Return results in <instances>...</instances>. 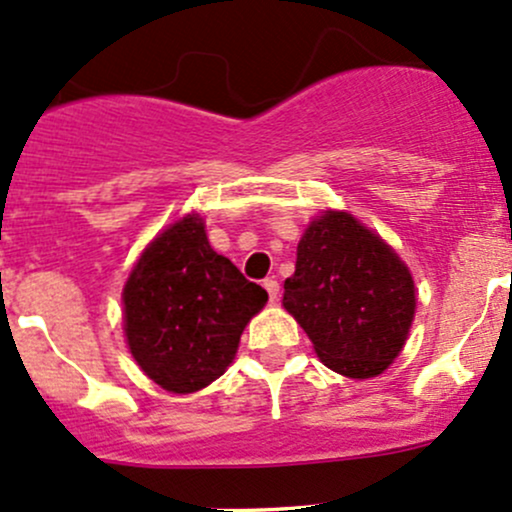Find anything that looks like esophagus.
Listing matches in <instances>:
<instances>
[{"instance_id":"obj_1","label":"esophagus","mask_w":512,"mask_h":512,"mask_svg":"<svg viewBox=\"0 0 512 512\" xmlns=\"http://www.w3.org/2000/svg\"><path fill=\"white\" fill-rule=\"evenodd\" d=\"M262 287L267 289V294H270L272 302H275V299L280 297V282H277L275 277H267V280H262Z\"/></svg>"}]
</instances>
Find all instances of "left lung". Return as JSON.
Returning a JSON list of instances; mask_svg holds the SVG:
<instances>
[{
	"label": "left lung",
	"mask_w": 512,
	"mask_h": 512,
	"mask_svg": "<svg viewBox=\"0 0 512 512\" xmlns=\"http://www.w3.org/2000/svg\"><path fill=\"white\" fill-rule=\"evenodd\" d=\"M282 304L332 371L381 374L414 322V280L394 250L349 213H324L297 245Z\"/></svg>",
	"instance_id": "obj_1"
}]
</instances>
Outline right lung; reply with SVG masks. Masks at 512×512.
Masks as SVG:
<instances>
[{"label":"right lung","mask_w":512,"mask_h":512,"mask_svg":"<svg viewBox=\"0 0 512 512\" xmlns=\"http://www.w3.org/2000/svg\"><path fill=\"white\" fill-rule=\"evenodd\" d=\"M267 292L210 247L198 215L158 235L123 289L133 359L175 394H193L225 374Z\"/></svg>","instance_id":"obj_1"}]
</instances>
